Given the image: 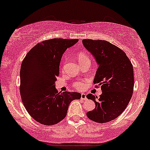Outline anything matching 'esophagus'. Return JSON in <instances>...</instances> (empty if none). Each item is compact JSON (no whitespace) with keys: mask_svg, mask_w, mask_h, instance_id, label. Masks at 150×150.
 Here are the masks:
<instances>
[{"mask_svg":"<svg viewBox=\"0 0 150 150\" xmlns=\"http://www.w3.org/2000/svg\"><path fill=\"white\" fill-rule=\"evenodd\" d=\"M81 100H85L87 99V96H86V94L85 93H81Z\"/></svg>","mask_w":150,"mask_h":150,"instance_id":"obj_1","label":"esophagus"}]
</instances>
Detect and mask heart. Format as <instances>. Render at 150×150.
<instances>
[{
    "instance_id": "obj_1",
    "label": "heart",
    "mask_w": 150,
    "mask_h": 150,
    "mask_svg": "<svg viewBox=\"0 0 150 150\" xmlns=\"http://www.w3.org/2000/svg\"><path fill=\"white\" fill-rule=\"evenodd\" d=\"M78 59H79V61L80 63L85 61H90L89 56H88V55L85 52L79 53V54H78ZM74 87L76 88H77V89H81L84 87V83L81 81H76L75 83H74Z\"/></svg>"
}]
</instances>
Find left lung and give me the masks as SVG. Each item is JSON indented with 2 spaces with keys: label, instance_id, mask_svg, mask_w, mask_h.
Listing matches in <instances>:
<instances>
[{
  "label": "left lung",
  "instance_id": "1",
  "mask_svg": "<svg viewBox=\"0 0 150 150\" xmlns=\"http://www.w3.org/2000/svg\"><path fill=\"white\" fill-rule=\"evenodd\" d=\"M83 44L99 65L93 83L101 86L102 91L99 98L91 93L87 96L96 104V108L87 112V116L100 124L110 122L124 112L132 98V63L124 51L107 41L83 40Z\"/></svg>",
  "mask_w": 150,
  "mask_h": 150
}]
</instances>
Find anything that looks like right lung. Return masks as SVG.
Listing matches in <instances>:
<instances>
[{
  "label": "right lung",
  "instance_id": "add662e5",
  "mask_svg": "<svg viewBox=\"0 0 150 150\" xmlns=\"http://www.w3.org/2000/svg\"><path fill=\"white\" fill-rule=\"evenodd\" d=\"M79 40L51 39L35 46L24 57L20 67V91L28 114L37 122L50 126L67 115L70 102L79 100L77 92H59L55 81L59 74L61 57Z\"/></svg>",
  "mask_w": 150,
  "mask_h": 150
}]
</instances>
